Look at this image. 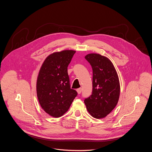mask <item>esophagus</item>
<instances>
[{"instance_id":"34e87169","label":"esophagus","mask_w":152,"mask_h":152,"mask_svg":"<svg viewBox=\"0 0 152 152\" xmlns=\"http://www.w3.org/2000/svg\"><path fill=\"white\" fill-rule=\"evenodd\" d=\"M77 93H78L79 94H80L81 92H82V88H80L77 89Z\"/></svg>"}]
</instances>
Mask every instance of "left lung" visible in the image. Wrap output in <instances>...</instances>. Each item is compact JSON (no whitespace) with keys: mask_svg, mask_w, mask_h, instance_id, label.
I'll return each instance as SVG.
<instances>
[{"mask_svg":"<svg viewBox=\"0 0 152 152\" xmlns=\"http://www.w3.org/2000/svg\"><path fill=\"white\" fill-rule=\"evenodd\" d=\"M85 58L93 69V91L84 102L91 116L104 118L114 109L118 101L120 86L118 75L111 61L105 56L91 53Z\"/></svg>","mask_w":152,"mask_h":152,"instance_id":"8db88e82","label":"left lung"}]
</instances>
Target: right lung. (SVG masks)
Here are the masks:
<instances>
[{
  "mask_svg": "<svg viewBox=\"0 0 152 152\" xmlns=\"http://www.w3.org/2000/svg\"><path fill=\"white\" fill-rule=\"evenodd\" d=\"M76 53L74 50L55 52L46 58L37 81L39 103L44 111L58 118L66 113L77 96L71 89L67 67Z\"/></svg>",
  "mask_w": 152,
  "mask_h": 152,
  "instance_id": "right-lung-1",
  "label": "right lung"
}]
</instances>
